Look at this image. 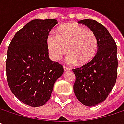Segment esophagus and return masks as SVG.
Masks as SVG:
<instances>
[{"mask_svg":"<svg viewBox=\"0 0 124 124\" xmlns=\"http://www.w3.org/2000/svg\"><path fill=\"white\" fill-rule=\"evenodd\" d=\"M63 68H64V71H68V70H70L69 67H66V66H64V67H63Z\"/></svg>","mask_w":124,"mask_h":124,"instance_id":"obj_1","label":"esophagus"}]
</instances>
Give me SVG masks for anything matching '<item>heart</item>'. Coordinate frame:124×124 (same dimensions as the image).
Returning a JSON list of instances; mask_svg holds the SVG:
<instances>
[{
	"label": "heart",
	"mask_w": 124,
	"mask_h": 124,
	"mask_svg": "<svg viewBox=\"0 0 124 124\" xmlns=\"http://www.w3.org/2000/svg\"><path fill=\"white\" fill-rule=\"evenodd\" d=\"M49 55L59 60L67 52V61L85 65L95 57L98 49V39L90 29L78 23H70L60 26L57 35L49 34L46 39Z\"/></svg>",
	"instance_id": "obj_1"
}]
</instances>
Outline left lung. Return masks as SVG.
<instances>
[{
	"label": "left lung",
	"mask_w": 124,
	"mask_h": 124,
	"mask_svg": "<svg viewBox=\"0 0 124 124\" xmlns=\"http://www.w3.org/2000/svg\"><path fill=\"white\" fill-rule=\"evenodd\" d=\"M79 23L87 26L98 39V49L88 64L72 69L75 75L74 93L78 101L87 106H94L104 101L117 78V46L109 31L101 23L84 19Z\"/></svg>",
	"instance_id": "1"
}]
</instances>
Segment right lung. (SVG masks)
<instances>
[{"instance_id":"1","label":"right lung","mask_w":124,"mask_h":124,"mask_svg":"<svg viewBox=\"0 0 124 124\" xmlns=\"http://www.w3.org/2000/svg\"><path fill=\"white\" fill-rule=\"evenodd\" d=\"M56 19H34L14 35L6 62L8 86L22 103L38 107L50 98L56 80L64 72L60 64L49 57L46 39Z\"/></svg>"}]
</instances>
